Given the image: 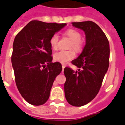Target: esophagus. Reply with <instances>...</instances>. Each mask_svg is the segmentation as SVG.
Wrapping results in <instances>:
<instances>
[{
	"instance_id": "34e87169",
	"label": "esophagus",
	"mask_w": 125,
	"mask_h": 125,
	"mask_svg": "<svg viewBox=\"0 0 125 125\" xmlns=\"http://www.w3.org/2000/svg\"><path fill=\"white\" fill-rule=\"evenodd\" d=\"M65 68V65L63 64H62V71H63V69Z\"/></svg>"
}]
</instances>
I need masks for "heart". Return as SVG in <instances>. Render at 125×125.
I'll use <instances>...</instances> for the list:
<instances>
[{
	"mask_svg": "<svg viewBox=\"0 0 125 125\" xmlns=\"http://www.w3.org/2000/svg\"><path fill=\"white\" fill-rule=\"evenodd\" d=\"M64 35L68 37L71 42L69 48L73 49L74 51L80 52L82 51L85 45V40L82 38V34L79 31L75 29H68L64 32ZM59 42V36L57 34H53L49 40V43L52 49H56L58 48ZM74 50L70 49L67 51H60L54 54V60L62 63H65L68 61L71 60L75 56V52Z\"/></svg>",
	"mask_w": 125,
	"mask_h": 125,
	"instance_id": "b5f03b06",
	"label": "heart"
}]
</instances>
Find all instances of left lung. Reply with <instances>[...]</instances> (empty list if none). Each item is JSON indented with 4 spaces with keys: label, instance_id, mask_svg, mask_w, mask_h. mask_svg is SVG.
<instances>
[{
    "label": "left lung",
    "instance_id": "8db88e82",
    "mask_svg": "<svg viewBox=\"0 0 125 125\" xmlns=\"http://www.w3.org/2000/svg\"><path fill=\"white\" fill-rule=\"evenodd\" d=\"M72 24L84 31L86 44L81 54L71 62L79 68L78 71L65 67V96L71 105L82 106L92 101L100 90L109 67L110 45L95 22L88 21Z\"/></svg>",
    "mask_w": 125,
    "mask_h": 125
}]
</instances>
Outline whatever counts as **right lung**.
<instances>
[{
  "label": "right lung",
  "instance_id": "obj_1",
  "mask_svg": "<svg viewBox=\"0 0 125 125\" xmlns=\"http://www.w3.org/2000/svg\"><path fill=\"white\" fill-rule=\"evenodd\" d=\"M65 25L32 21L15 38L11 54L15 81L21 95L30 104L40 106L47 102L53 82L62 70L60 63L52 62L49 40Z\"/></svg>",
  "mask_w": 125,
  "mask_h": 125
}]
</instances>
